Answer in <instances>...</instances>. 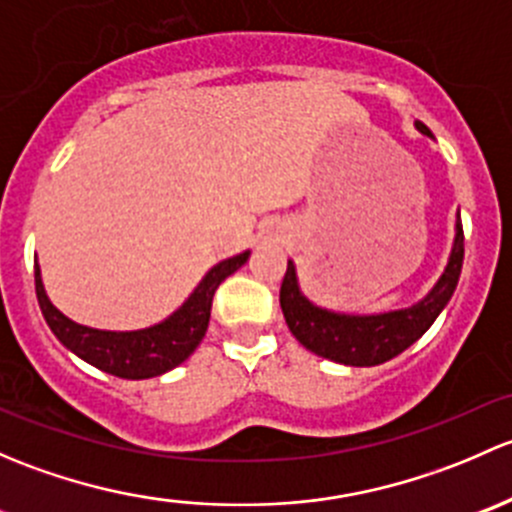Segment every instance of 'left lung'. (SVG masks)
Listing matches in <instances>:
<instances>
[{"instance_id":"1","label":"left lung","mask_w":512,"mask_h":512,"mask_svg":"<svg viewBox=\"0 0 512 512\" xmlns=\"http://www.w3.org/2000/svg\"><path fill=\"white\" fill-rule=\"evenodd\" d=\"M421 133L431 135L424 123H416ZM463 266V224L456 221V241L444 276L412 308L394 310L384 315H337L315 308L295 281V268L288 261L286 276L281 283V308L288 328L305 350L352 367H372L392 360L399 352L412 347L431 328L458 286Z\"/></svg>"}]
</instances>
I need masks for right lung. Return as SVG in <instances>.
<instances>
[{"mask_svg":"<svg viewBox=\"0 0 512 512\" xmlns=\"http://www.w3.org/2000/svg\"><path fill=\"white\" fill-rule=\"evenodd\" d=\"M246 258H249V251L217 263L177 313H172L165 323L155 328L135 330V333H108V330H93L68 320L46 298L39 266H34L36 298L54 335L88 365L123 379H150L182 365L197 350L207 333L214 293L226 276L244 266Z\"/></svg>","mask_w":512,"mask_h":512,"instance_id":"add662e5","label":"right lung"}]
</instances>
